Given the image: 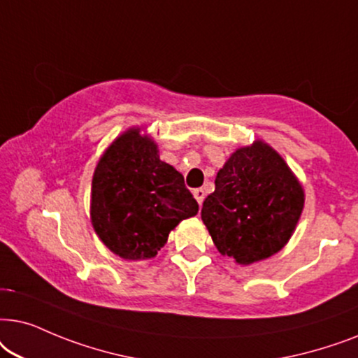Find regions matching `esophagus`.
<instances>
[{"instance_id":"34e87169","label":"esophagus","mask_w":358,"mask_h":358,"mask_svg":"<svg viewBox=\"0 0 358 358\" xmlns=\"http://www.w3.org/2000/svg\"><path fill=\"white\" fill-rule=\"evenodd\" d=\"M193 194H194V198H196V201L199 203V204H203V201H204V196H206V192H204L203 188H196L193 192Z\"/></svg>"}]
</instances>
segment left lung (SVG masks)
Listing matches in <instances>:
<instances>
[{"instance_id": "obj_1", "label": "left lung", "mask_w": 358, "mask_h": 358, "mask_svg": "<svg viewBox=\"0 0 358 358\" xmlns=\"http://www.w3.org/2000/svg\"><path fill=\"white\" fill-rule=\"evenodd\" d=\"M214 183L201 219L222 255L249 265L268 259L289 241L301 216L304 193L270 145L259 141L236 150Z\"/></svg>"}]
</instances>
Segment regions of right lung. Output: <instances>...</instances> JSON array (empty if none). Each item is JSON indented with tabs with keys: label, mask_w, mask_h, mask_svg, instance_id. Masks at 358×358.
I'll return each mask as SVG.
<instances>
[{
	"label": "right lung",
	"mask_w": 358,
	"mask_h": 358,
	"mask_svg": "<svg viewBox=\"0 0 358 358\" xmlns=\"http://www.w3.org/2000/svg\"><path fill=\"white\" fill-rule=\"evenodd\" d=\"M196 213L183 175L159 159L157 145L139 129L114 141L94 170L93 227L122 259L155 257L171 229Z\"/></svg>",
	"instance_id": "1"
}]
</instances>
